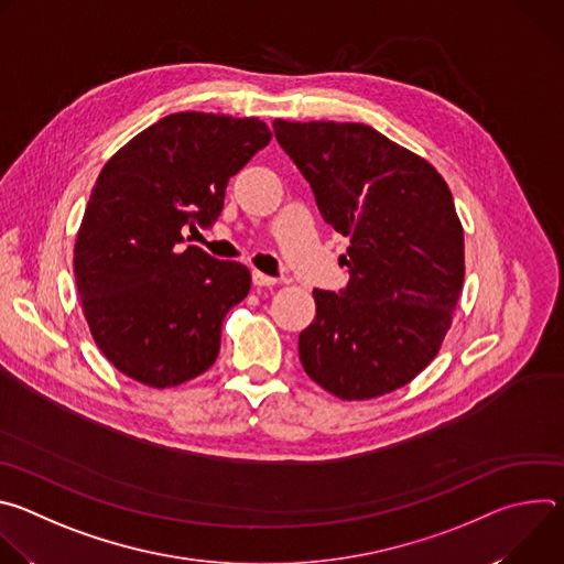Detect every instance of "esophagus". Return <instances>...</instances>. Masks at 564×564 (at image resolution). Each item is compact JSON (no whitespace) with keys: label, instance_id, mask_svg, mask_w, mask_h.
<instances>
[{"label":"esophagus","instance_id":"1","mask_svg":"<svg viewBox=\"0 0 564 564\" xmlns=\"http://www.w3.org/2000/svg\"><path fill=\"white\" fill-rule=\"evenodd\" d=\"M252 283H254L257 288H272V285H276V279H274V276H268V274H263V272H259V270H254V272H252Z\"/></svg>","mask_w":564,"mask_h":564}]
</instances>
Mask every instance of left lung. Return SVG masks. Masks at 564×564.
Returning a JSON list of instances; mask_svg holds the SVG:
<instances>
[{"label":"left lung","instance_id":"1","mask_svg":"<svg viewBox=\"0 0 564 564\" xmlns=\"http://www.w3.org/2000/svg\"><path fill=\"white\" fill-rule=\"evenodd\" d=\"M316 207L350 238V281L314 290L299 335L303 370L359 401L413 381L440 352L464 283V231L451 189L426 160L368 124L274 120Z\"/></svg>","mask_w":564,"mask_h":564}]
</instances>
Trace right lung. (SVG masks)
I'll return each instance as SVG.
<instances>
[{
  "label": "right lung",
  "instance_id": "1",
  "mask_svg": "<svg viewBox=\"0 0 564 564\" xmlns=\"http://www.w3.org/2000/svg\"><path fill=\"white\" fill-rule=\"evenodd\" d=\"M270 140L259 118L183 111L107 160L73 272L91 337L122 375L172 388L216 361L223 318L248 296L252 276L196 246L181 250V231L218 218L229 178Z\"/></svg>",
  "mask_w": 564,
  "mask_h": 564
}]
</instances>
